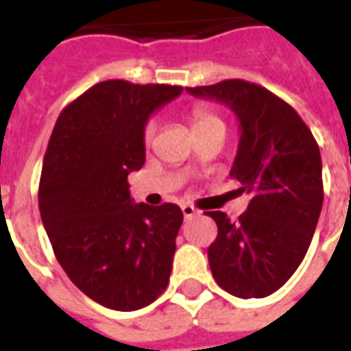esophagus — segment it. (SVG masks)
<instances>
[{
	"mask_svg": "<svg viewBox=\"0 0 351 351\" xmlns=\"http://www.w3.org/2000/svg\"><path fill=\"white\" fill-rule=\"evenodd\" d=\"M182 214H184V218H186V220H191L193 216H197L199 210H197V208H195V206L182 205Z\"/></svg>",
	"mask_w": 351,
	"mask_h": 351,
	"instance_id": "34e87169",
	"label": "esophagus"
}]
</instances>
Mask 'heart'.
<instances>
[{
  "mask_svg": "<svg viewBox=\"0 0 351 351\" xmlns=\"http://www.w3.org/2000/svg\"><path fill=\"white\" fill-rule=\"evenodd\" d=\"M191 122H193V130H195V133H197V131L208 130V128H214V125H223L220 116L206 107L193 108V110H191ZM156 130H158V123H156L154 118H150V120L146 122L145 130H143V141H145V145H150V143H152L154 135H156Z\"/></svg>",
  "mask_w": 351,
  "mask_h": 351,
  "instance_id": "obj_1",
  "label": "heart"
}]
</instances>
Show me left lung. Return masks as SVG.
<instances>
[{"instance_id":"1","label":"left lung","mask_w":351,"mask_h":351,"mask_svg":"<svg viewBox=\"0 0 351 351\" xmlns=\"http://www.w3.org/2000/svg\"><path fill=\"white\" fill-rule=\"evenodd\" d=\"M186 90L226 103L241 122L229 176L250 203L239 221L206 213L218 226L208 246L213 276L235 297H267L291 278L314 237L324 203L319 146L291 105L254 82L229 79Z\"/></svg>"}]
</instances>
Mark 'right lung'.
<instances>
[{
  "mask_svg": "<svg viewBox=\"0 0 351 351\" xmlns=\"http://www.w3.org/2000/svg\"><path fill=\"white\" fill-rule=\"evenodd\" d=\"M182 86L105 80L60 112L43 160L39 210L58 263L92 301L148 306L169 284L182 210L133 205L128 175L145 165V130Z\"/></svg>",
  "mask_w": 351,
  "mask_h": 351,
  "instance_id": "add662e5",
  "label": "right lung"
}]
</instances>
